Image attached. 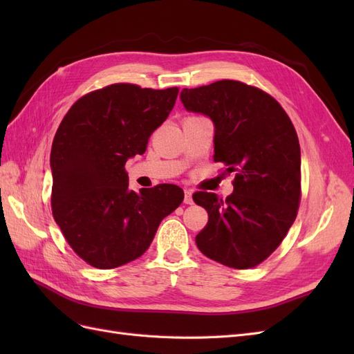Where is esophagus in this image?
Instances as JSON below:
<instances>
[{
    "mask_svg": "<svg viewBox=\"0 0 354 354\" xmlns=\"http://www.w3.org/2000/svg\"><path fill=\"white\" fill-rule=\"evenodd\" d=\"M185 203L192 205L194 203V198H192V190H185Z\"/></svg>",
    "mask_w": 354,
    "mask_h": 354,
    "instance_id": "obj_1",
    "label": "esophagus"
}]
</instances>
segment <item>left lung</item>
<instances>
[{
	"label": "left lung",
	"instance_id": "8db88e82",
	"mask_svg": "<svg viewBox=\"0 0 354 354\" xmlns=\"http://www.w3.org/2000/svg\"><path fill=\"white\" fill-rule=\"evenodd\" d=\"M185 108L209 116L214 162L236 173L226 201L196 192L208 212L196 234L199 251L233 269H252L281 245L301 201V152L295 128L270 94L221 80L180 94Z\"/></svg>",
	"mask_w": 354,
	"mask_h": 354
}]
</instances>
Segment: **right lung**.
<instances>
[{
  "mask_svg": "<svg viewBox=\"0 0 354 354\" xmlns=\"http://www.w3.org/2000/svg\"><path fill=\"white\" fill-rule=\"evenodd\" d=\"M178 88L118 82L75 102L51 146V211L78 257L115 269L143 255L159 223L185 194L176 185L128 189V158L146 152L149 137L173 111Z\"/></svg>",
  "mask_w": 354,
  "mask_h": 354,
  "instance_id": "obj_1",
  "label": "right lung"
}]
</instances>
